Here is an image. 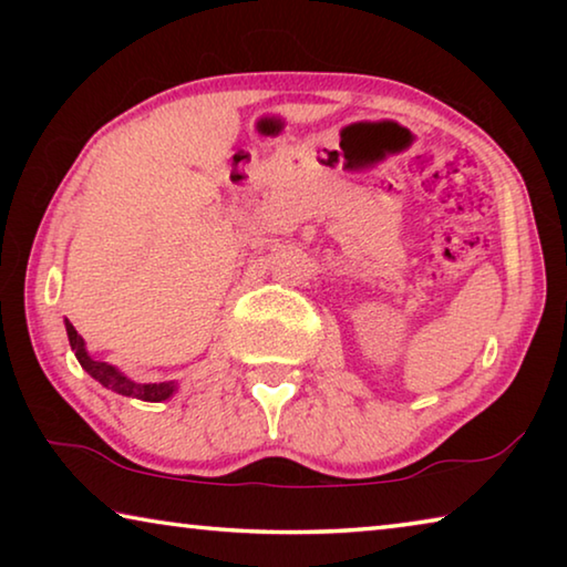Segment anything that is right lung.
Wrapping results in <instances>:
<instances>
[{
    "label": "right lung",
    "mask_w": 567,
    "mask_h": 567,
    "mask_svg": "<svg viewBox=\"0 0 567 567\" xmlns=\"http://www.w3.org/2000/svg\"><path fill=\"white\" fill-rule=\"evenodd\" d=\"M64 328H66V338H70V344H72V352L76 354V360H80L82 370L87 372L90 378L97 380L102 388L117 392V395L134 398V400H145V402H165V400H169L177 392V382L175 380H167V382H134L132 378L124 375L120 368H114V364L102 362V360H94L92 354L87 352V342H84L82 334H76L74 324L70 320H64Z\"/></svg>",
    "instance_id": "1"
}]
</instances>
